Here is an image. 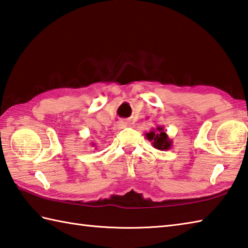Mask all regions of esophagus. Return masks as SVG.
<instances>
[{
	"label": "esophagus",
	"mask_w": 248,
	"mask_h": 248,
	"mask_svg": "<svg viewBox=\"0 0 248 248\" xmlns=\"http://www.w3.org/2000/svg\"><path fill=\"white\" fill-rule=\"evenodd\" d=\"M127 125H128V124L125 123V121H118L114 128H115V130H121V129H124Z\"/></svg>",
	"instance_id": "34e87169"
}]
</instances>
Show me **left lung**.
<instances>
[{"mask_svg": "<svg viewBox=\"0 0 248 248\" xmlns=\"http://www.w3.org/2000/svg\"><path fill=\"white\" fill-rule=\"evenodd\" d=\"M145 137L148 141L152 142L153 146L156 150L168 151L172 146V141L169 139L168 134L164 131V127H161V125L153 128L152 131L145 133Z\"/></svg>", "mask_w": 248, "mask_h": 248, "instance_id": "8db88e82", "label": "left lung"}]
</instances>
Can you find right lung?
Wrapping results in <instances>:
<instances>
[{
  "label": "right lung",
  "mask_w": 248,
  "mask_h": 248,
  "mask_svg": "<svg viewBox=\"0 0 248 248\" xmlns=\"http://www.w3.org/2000/svg\"><path fill=\"white\" fill-rule=\"evenodd\" d=\"M93 146H94V145H93Z\"/></svg>",
  "instance_id": "obj_1"
}]
</instances>
